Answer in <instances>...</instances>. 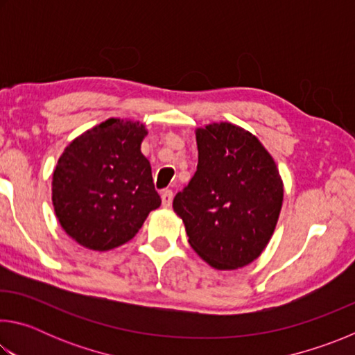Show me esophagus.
I'll return each mask as SVG.
<instances>
[{
  "instance_id": "esophagus-1",
  "label": "esophagus",
  "mask_w": 355,
  "mask_h": 355,
  "mask_svg": "<svg viewBox=\"0 0 355 355\" xmlns=\"http://www.w3.org/2000/svg\"><path fill=\"white\" fill-rule=\"evenodd\" d=\"M172 199H173V192L171 189H164L161 192V200H163V207L169 208L172 205Z\"/></svg>"
}]
</instances>
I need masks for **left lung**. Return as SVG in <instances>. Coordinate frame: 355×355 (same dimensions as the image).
Listing matches in <instances>:
<instances>
[{"label":"left lung","instance_id":"8db88e82","mask_svg":"<svg viewBox=\"0 0 355 355\" xmlns=\"http://www.w3.org/2000/svg\"><path fill=\"white\" fill-rule=\"evenodd\" d=\"M199 163L173 199L189 244L216 269L257 260L277 224L284 183L272 156L249 131L220 122L196 133Z\"/></svg>","mask_w":355,"mask_h":355}]
</instances>
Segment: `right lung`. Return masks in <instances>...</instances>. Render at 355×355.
Returning a JSON list of instances; mask_svg holds the SVG:
<instances>
[{
	"label": "right lung",
	"instance_id": "add662e5",
	"mask_svg": "<svg viewBox=\"0 0 355 355\" xmlns=\"http://www.w3.org/2000/svg\"><path fill=\"white\" fill-rule=\"evenodd\" d=\"M147 130L107 119L64 150L53 173L59 224L78 244L110 250L130 241L161 205L152 167L141 153Z\"/></svg>",
	"mask_w": 355,
	"mask_h": 355
}]
</instances>
